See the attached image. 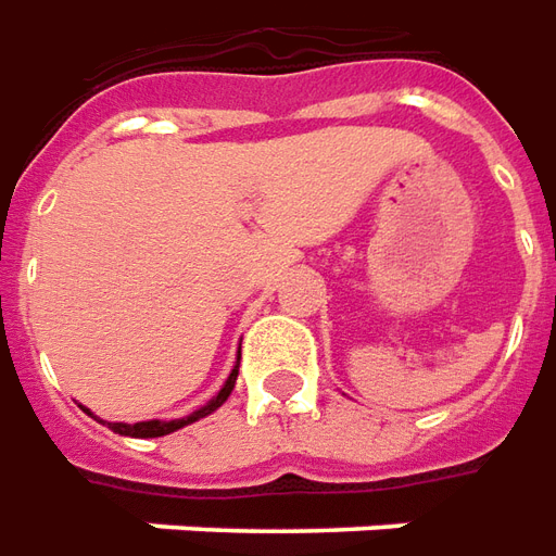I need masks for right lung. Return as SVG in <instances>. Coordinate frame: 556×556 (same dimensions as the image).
I'll list each match as a JSON object with an SVG mask.
<instances>
[{"mask_svg": "<svg viewBox=\"0 0 556 556\" xmlns=\"http://www.w3.org/2000/svg\"><path fill=\"white\" fill-rule=\"evenodd\" d=\"M236 377H239V359H236L230 377L224 380L222 392H218V395L208 397V401H206V404H203V407H200V410H194V413H191V416H182V419H149V422L128 425V422H104V419H98V416L92 410H86V407H83V410L89 413V416H96L98 422H104L110 428V431H116V434H122V437H140V440H149V437H164V434H173V431H179V428H185V425L197 422V419H206L208 413L218 410L224 401L230 397V392H233Z\"/></svg>", "mask_w": 556, "mask_h": 556, "instance_id": "obj_1", "label": "right lung"}]
</instances>
